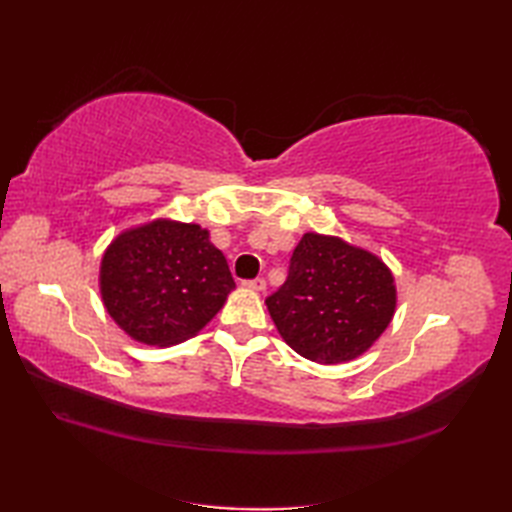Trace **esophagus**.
Instances as JSON below:
<instances>
[{"label": "esophagus", "instance_id": "esophagus-1", "mask_svg": "<svg viewBox=\"0 0 512 512\" xmlns=\"http://www.w3.org/2000/svg\"><path fill=\"white\" fill-rule=\"evenodd\" d=\"M244 288H248V290H255V292H262L264 288H266V281L262 279V277H257V279H248V281H244L242 284Z\"/></svg>", "mask_w": 512, "mask_h": 512}]
</instances>
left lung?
<instances>
[{"instance_id": "8db88e82", "label": "left lung", "mask_w": 512, "mask_h": 512, "mask_svg": "<svg viewBox=\"0 0 512 512\" xmlns=\"http://www.w3.org/2000/svg\"><path fill=\"white\" fill-rule=\"evenodd\" d=\"M292 350L312 363L354 361L387 330L396 284L385 262L341 237L306 233L290 257L286 284L266 299Z\"/></svg>"}]
</instances>
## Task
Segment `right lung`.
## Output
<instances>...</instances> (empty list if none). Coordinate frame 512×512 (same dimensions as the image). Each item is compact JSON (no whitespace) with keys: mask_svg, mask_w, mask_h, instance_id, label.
I'll use <instances>...</instances> for the list:
<instances>
[{"mask_svg":"<svg viewBox=\"0 0 512 512\" xmlns=\"http://www.w3.org/2000/svg\"><path fill=\"white\" fill-rule=\"evenodd\" d=\"M99 286L118 328L138 343L167 347L198 334L235 281L206 228L160 217L107 246Z\"/></svg>","mask_w":512,"mask_h":512,"instance_id":"right-lung-1","label":"right lung"}]
</instances>
